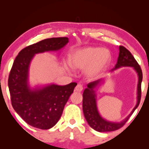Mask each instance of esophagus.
<instances>
[{
	"label": "esophagus",
	"instance_id": "esophagus-1",
	"mask_svg": "<svg viewBox=\"0 0 149 149\" xmlns=\"http://www.w3.org/2000/svg\"><path fill=\"white\" fill-rule=\"evenodd\" d=\"M83 85L81 84H78L76 87H75L74 91H83Z\"/></svg>",
	"mask_w": 149,
	"mask_h": 149
}]
</instances>
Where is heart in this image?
I'll return each instance as SVG.
<instances>
[{
  "label": "heart",
  "mask_w": 149,
  "mask_h": 149,
  "mask_svg": "<svg viewBox=\"0 0 149 149\" xmlns=\"http://www.w3.org/2000/svg\"><path fill=\"white\" fill-rule=\"evenodd\" d=\"M109 52L104 49L88 47L73 52L70 56V64L74 68H85V74L93 77L100 72L109 60Z\"/></svg>",
  "instance_id": "heart-1"
}]
</instances>
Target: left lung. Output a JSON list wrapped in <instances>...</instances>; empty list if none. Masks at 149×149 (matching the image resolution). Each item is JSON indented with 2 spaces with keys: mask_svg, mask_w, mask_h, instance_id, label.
<instances>
[{
  "mask_svg": "<svg viewBox=\"0 0 149 149\" xmlns=\"http://www.w3.org/2000/svg\"><path fill=\"white\" fill-rule=\"evenodd\" d=\"M121 66H132L135 69L138 74V102L137 104L130 113V115L121 123H113L107 121L102 119L97 111L95 100V93L93 88L100 83L101 79L93 82L89 83L87 85V88L85 89L83 94V111L85 119L87 123L93 130L99 132H113L120 129L125 125L130 117L133 114L136 108L139 105L141 99V83L142 80V72L140 65L134 58L132 54L125 47L119 46V54L117 59V63L114 69L118 68Z\"/></svg>",
  "mask_w": 149,
  "mask_h": 149,
  "instance_id": "obj_1",
  "label": "left lung"
}]
</instances>
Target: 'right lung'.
<instances>
[{"instance_id":"obj_1","label":"right lung","mask_w":149,"mask_h":149,"mask_svg":"<svg viewBox=\"0 0 149 149\" xmlns=\"http://www.w3.org/2000/svg\"><path fill=\"white\" fill-rule=\"evenodd\" d=\"M68 42L67 37L47 38L24 48L14 60L8 79L11 104L22 119L32 127L41 130L54 127L77 83L51 85L31 91L28 86L30 61L34 54L58 50Z\"/></svg>"}]
</instances>
